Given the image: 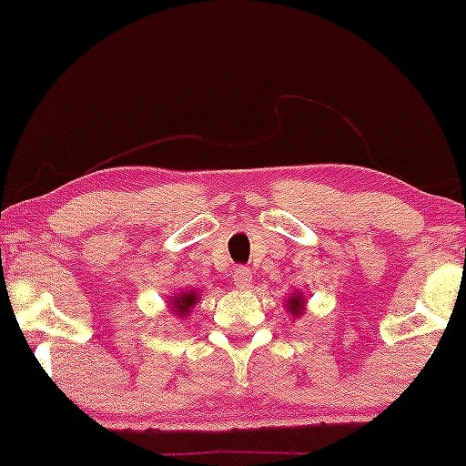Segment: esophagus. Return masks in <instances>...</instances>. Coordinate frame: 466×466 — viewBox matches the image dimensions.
I'll list each match as a JSON object with an SVG mask.
<instances>
[{
  "instance_id": "esophagus-1",
  "label": "esophagus",
  "mask_w": 466,
  "mask_h": 466,
  "mask_svg": "<svg viewBox=\"0 0 466 466\" xmlns=\"http://www.w3.org/2000/svg\"><path fill=\"white\" fill-rule=\"evenodd\" d=\"M232 280L238 289H249V282H251L249 267H237V269L232 271Z\"/></svg>"
}]
</instances>
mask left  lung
I'll return each instance as SVG.
<instances>
[{"label":"left lung","instance_id":"1","mask_svg":"<svg viewBox=\"0 0 466 466\" xmlns=\"http://www.w3.org/2000/svg\"><path fill=\"white\" fill-rule=\"evenodd\" d=\"M289 309H291L293 315H302V309H304V298L302 296H291L287 300Z\"/></svg>","mask_w":466,"mask_h":466}]
</instances>
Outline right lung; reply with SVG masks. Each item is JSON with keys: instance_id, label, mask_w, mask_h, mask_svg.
<instances>
[{"instance_id": "right-lung-1", "label": "right lung", "mask_w": 466, "mask_h": 466, "mask_svg": "<svg viewBox=\"0 0 466 466\" xmlns=\"http://www.w3.org/2000/svg\"><path fill=\"white\" fill-rule=\"evenodd\" d=\"M173 304V309L175 311H177L179 315H186L192 309V304H197V296H195V291H188V293H181L179 298H175V302H170Z\"/></svg>"}]
</instances>
